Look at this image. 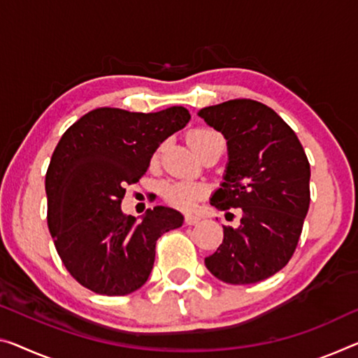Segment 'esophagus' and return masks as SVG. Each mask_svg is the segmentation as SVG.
Wrapping results in <instances>:
<instances>
[{"instance_id": "esophagus-1", "label": "esophagus", "mask_w": 358, "mask_h": 358, "mask_svg": "<svg viewBox=\"0 0 358 358\" xmlns=\"http://www.w3.org/2000/svg\"><path fill=\"white\" fill-rule=\"evenodd\" d=\"M184 222H185L187 225H195V224L200 222V217L195 216V214H185V216H184Z\"/></svg>"}]
</instances>
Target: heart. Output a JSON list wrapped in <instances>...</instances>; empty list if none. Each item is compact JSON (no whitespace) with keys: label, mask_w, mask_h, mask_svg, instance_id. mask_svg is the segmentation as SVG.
Segmentation results:
<instances>
[{"label":"heart","mask_w":358,"mask_h":358,"mask_svg":"<svg viewBox=\"0 0 358 358\" xmlns=\"http://www.w3.org/2000/svg\"><path fill=\"white\" fill-rule=\"evenodd\" d=\"M214 142H224V139L221 134L213 129H195L189 134V144L196 152V155L203 148L214 144ZM205 185L187 179H171L162 185L164 200L171 206L179 208V210H190L205 195Z\"/></svg>","instance_id":"1"}]
</instances>
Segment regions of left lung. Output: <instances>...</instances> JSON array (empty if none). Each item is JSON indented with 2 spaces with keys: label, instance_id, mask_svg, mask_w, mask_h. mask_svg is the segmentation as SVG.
I'll return each instance as SVG.
<instances>
[{
  "label": "left lung",
  "instance_id": "obj_1",
  "mask_svg": "<svg viewBox=\"0 0 358 358\" xmlns=\"http://www.w3.org/2000/svg\"><path fill=\"white\" fill-rule=\"evenodd\" d=\"M198 117L227 141L224 182L211 205L241 211L238 227L224 225L222 243L205 264L225 283H257L282 271L298 246L310 203L309 160L294 131L257 101L234 99Z\"/></svg>",
  "mask_w": 358,
  "mask_h": 358
}]
</instances>
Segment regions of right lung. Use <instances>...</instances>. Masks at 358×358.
Wrapping results in <instances>:
<instances>
[{"label":"right lung","mask_w":358,"mask_h":358,"mask_svg":"<svg viewBox=\"0 0 358 358\" xmlns=\"http://www.w3.org/2000/svg\"><path fill=\"white\" fill-rule=\"evenodd\" d=\"M184 107L155 113L91 110L60 137L46 173L48 227L64 266L85 288L124 296L147 282L157 240L182 225L179 211L126 216V185L139 182L164 139L189 123Z\"/></svg>","instance_id":"1"}]
</instances>
